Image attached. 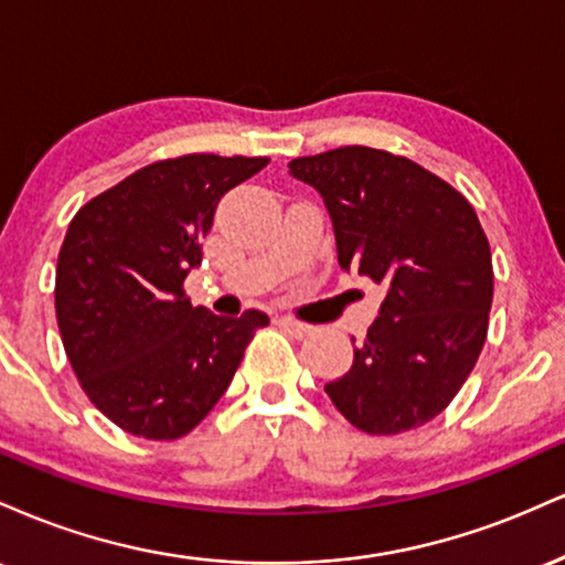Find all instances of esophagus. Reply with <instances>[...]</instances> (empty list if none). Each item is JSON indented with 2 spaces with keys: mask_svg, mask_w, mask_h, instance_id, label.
<instances>
[{
  "mask_svg": "<svg viewBox=\"0 0 565 565\" xmlns=\"http://www.w3.org/2000/svg\"><path fill=\"white\" fill-rule=\"evenodd\" d=\"M278 323H281V329H287V332L295 334V337H305V334L313 332V327H310V323L291 319V316H281V319H278Z\"/></svg>",
  "mask_w": 565,
  "mask_h": 565,
  "instance_id": "1",
  "label": "esophagus"
}]
</instances>
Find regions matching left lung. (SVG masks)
I'll use <instances>...</instances> for the list:
<instances>
[{"mask_svg":"<svg viewBox=\"0 0 565 565\" xmlns=\"http://www.w3.org/2000/svg\"><path fill=\"white\" fill-rule=\"evenodd\" d=\"M289 174L321 193L340 268L385 287L364 342L353 340V366L323 391L369 436L430 423L489 329L494 270L476 210L438 174L366 146L300 157Z\"/></svg>","mask_w":565,"mask_h":565,"instance_id":"1","label":"left lung"}]
</instances>
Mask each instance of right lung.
<instances>
[{
    "mask_svg": "<svg viewBox=\"0 0 565 565\" xmlns=\"http://www.w3.org/2000/svg\"><path fill=\"white\" fill-rule=\"evenodd\" d=\"M265 157H191L148 164L76 212L55 270L63 348L87 398L121 430L172 440L228 391L268 316L193 308L183 281L201 265L217 201Z\"/></svg>",
    "mask_w": 565,
    "mask_h": 565,
    "instance_id": "obj_1",
    "label": "right lung"
}]
</instances>
